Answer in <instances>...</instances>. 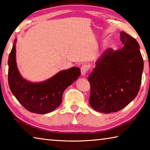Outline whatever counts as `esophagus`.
Masks as SVG:
<instances>
[{
	"label": "esophagus",
	"instance_id": "1",
	"mask_svg": "<svg viewBox=\"0 0 150 150\" xmlns=\"http://www.w3.org/2000/svg\"><path fill=\"white\" fill-rule=\"evenodd\" d=\"M88 70V66L87 65H83L81 67V72L83 75H85Z\"/></svg>",
	"mask_w": 150,
	"mask_h": 150
}]
</instances>
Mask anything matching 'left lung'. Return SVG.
<instances>
[{"label":"left lung","mask_w":150,"mask_h":150,"mask_svg":"<svg viewBox=\"0 0 150 150\" xmlns=\"http://www.w3.org/2000/svg\"><path fill=\"white\" fill-rule=\"evenodd\" d=\"M122 49H108L96 63L88 77L91 85L89 104L103 113L120 110L138 94L144 61L136 39L120 33Z\"/></svg>","instance_id":"8db88e82"}]
</instances>
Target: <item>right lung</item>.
<instances>
[{"label": "right lung", "mask_w": 150, "mask_h": 150, "mask_svg": "<svg viewBox=\"0 0 150 150\" xmlns=\"http://www.w3.org/2000/svg\"><path fill=\"white\" fill-rule=\"evenodd\" d=\"M16 40H14L16 44ZM8 81L10 89L18 101L33 113H49L60 105L64 91L81 75L79 68L62 71L44 82L34 83L21 77L16 63V47L8 56Z\"/></svg>", "instance_id": "right-lung-1"}]
</instances>
